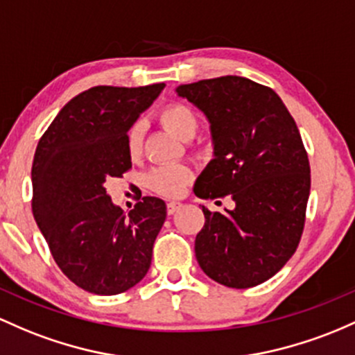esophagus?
<instances>
[{
    "label": "esophagus",
    "instance_id": "1",
    "mask_svg": "<svg viewBox=\"0 0 355 355\" xmlns=\"http://www.w3.org/2000/svg\"><path fill=\"white\" fill-rule=\"evenodd\" d=\"M180 207H182L180 202H168V205H166V212H168V216H171V214L177 212Z\"/></svg>",
    "mask_w": 355,
    "mask_h": 355
}]
</instances>
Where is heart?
Returning a JSON list of instances; mask_svg holds the SVG:
<instances>
[{
  "mask_svg": "<svg viewBox=\"0 0 355 355\" xmlns=\"http://www.w3.org/2000/svg\"><path fill=\"white\" fill-rule=\"evenodd\" d=\"M158 119L171 135L180 139H190L198 128V118L192 107L184 103H170L158 112ZM145 126L141 121H135L126 131V148L131 157H138L143 146ZM192 178V171L185 165L157 166L146 175V185L163 197H175L184 190Z\"/></svg>",
  "mask_w": 355,
  "mask_h": 355,
  "instance_id": "1",
  "label": "heart"
}]
</instances>
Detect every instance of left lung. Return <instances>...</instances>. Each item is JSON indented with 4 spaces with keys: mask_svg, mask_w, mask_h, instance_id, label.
Listing matches in <instances>:
<instances>
[{
    "mask_svg": "<svg viewBox=\"0 0 355 355\" xmlns=\"http://www.w3.org/2000/svg\"><path fill=\"white\" fill-rule=\"evenodd\" d=\"M207 116L214 158L198 175L200 198L231 196L196 237L202 271L229 288L261 285L297 251L310 196V163L297 123L279 96L237 76L177 87Z\"/></svg>",
    "mask_w": 355,
    "mask_h": 355,
    "instance_id": "obj_1",
    "label": "left lung"
}]
</instances>
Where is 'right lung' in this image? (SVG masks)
Here are the masks:
<instances>
[{
    "label": "right lung",
    "mask_w": 355,
    "mask_h": 355,
    "mask_svg": "<svg viewBox=\"0 0 355 355\" xmlns=\"http://www.w3.org/2000/svg\"><path fill=\"white\" fill-rule=\"evenodd\" d=\"M163 87L87 89L60 109L38 141L33 217L62 272L89 293H123L150 270L165 202L143 197L126 216L106 184L131 168L126 131Z\"/></svg>",
    "instance_id": "right-lung-1"
}]
</instances>
